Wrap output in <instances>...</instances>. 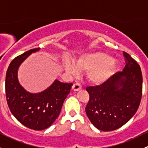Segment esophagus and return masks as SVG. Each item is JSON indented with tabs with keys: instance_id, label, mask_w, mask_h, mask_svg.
<instances>
[{
	"instance_id": "1",
	"label": "esophagus",
	"mask_w": 148,
	"mask_h": 148,
	"mask_svg": "<svg viewBox=\"0 0 148 148\" xmlns=\"http://www.w3.org/2000/svg\"><path fill=\"white\" fill-rule=\"evenodd\" d=\"M72 89H73V91H75V92H77V91H79V90H80V89H82V86L80 85V84H79V83L74 84V85L72 86Z\"/></svg>"
}]
</instances>
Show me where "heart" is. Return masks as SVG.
Segmentation results:
<instances>
[{
  "label": "heart",
  "instance_id": "heart-1",
  "mask_svg": "<svg viewBox=\"0 0 148 148\" xmlns=\"http://www.w3.org/2000/svg\"><path fill=\"white\" fill-rule=\"evenodd\" d=\"M65 69L71 74L78 71H86L88 82L99 85L105 82L115 72L117 63L109 55L101 51H95L82 55L74 61L64 62Z\"/></svg>",
  "mask_w": 148,
  "mask_h": 148
}]
</instances>
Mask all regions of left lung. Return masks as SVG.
Listing matches in <instances>:
<instances>
[{
    "instance_id": "left-lung-1",
    "label": "left lung",
    "mask_w": 148,
    "mask_h": 148,
    "mask_svg": "<svg viewBox=\"0 0 148 148\" xmlns=\"http://www.w3.org/2000/svg\"><path fill=\"white\" fill-rule=\"evenodd\" d=\"M126 65L123 71L105 82L86 88L89 100L85 111L92 125L102 131L123 126L136 113L143 92V76L139 64L124 51Z\"/></svg>"
}]
</instances>
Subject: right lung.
I'll use <instances>...</instances> for the list:
<instances>
[{
  "instance_id": "add662e5",
  "label": "right lung",
  "mask_w": 148,
  "mask_h": 148,
  "mask_svg": "<svg viewBox=\"0 0 148 148\" xmlns=\"http://www.w3.org/2000/svg\"><path fill=\"white\" fill-rule=\"evenodd\" d=\"M39 50V48L31 49L15 58L5 75V95L10 112L22 125L34 130H45L53 123L73 85L56 79L43 92L31 93L20 84L19 66L28 56Z\"/></svg>"
}]
</instances>
